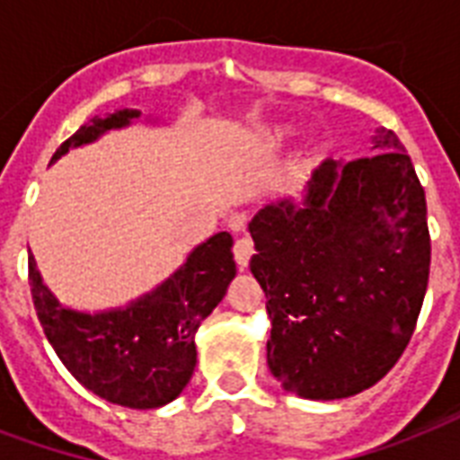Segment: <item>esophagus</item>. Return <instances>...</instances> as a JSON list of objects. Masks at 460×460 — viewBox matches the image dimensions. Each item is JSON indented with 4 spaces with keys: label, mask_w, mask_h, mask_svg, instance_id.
I'll list each match as a JSON object with an SVG mask.
<instances>
[{
    "label": "esophagus",
    "mask_w": 460,
    "mask_h": 460,
    "mask_svg": "<svg viewBox=\"0 0 460 460\" xmlns=\"http://www.w3.org/2000/svg\"><path fill=\"white\" fill-rule=\"evenodd\" d=\"M252 254H254V244H252L249 237H240V240L234 242V261H237L240 269H247Z\"/></svg>",
    "instance_id": "34e87169"
}]
</instances>
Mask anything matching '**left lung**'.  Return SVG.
I'll use <instances>...</instances> for the list:
<instances>
[{
  "instance_id": "1",
  "label": "left lung",
  "mask_w": 460,
  "mask_h": 460,
  "mask_svg": "<svg viewBox=\"0 0 460 460\" xmlns=\"http://www.w3.org/2000/svg\"><path fill=\"white\" fill-rule=\"evenodd\" d=\"M375 155L323 160L305 206L269 204L249 223L266 293L269 369L302 398L375 386L403 355L429 280L425 190L391 129Z\"/></svg>"
}]
</instances>
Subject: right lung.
<instances>
[{"mask_svg":"<svg viewBox=\"0 0 460 460\" xmlns=\"http://www.w3.org/2000/svg\"><path fill=\"white\" fill-rule=\"evenodd\" d=\"M138 110L93 117L64 141L52 163L108 129L127 127ZM233 234L218 233L199 244L174 276L127 309L81 314L62 307L42 286L28 254V283L35 312L57 358L95 396L124 408L151 411L180 396L197 365L194 333L234 279Z\"/></svg>","mask_w":460,"mask_h":460,"instance_id":"1","label":"right lung"}]
</instances>
